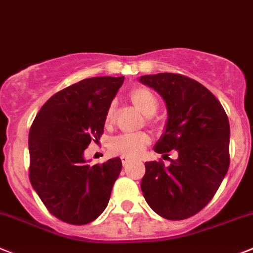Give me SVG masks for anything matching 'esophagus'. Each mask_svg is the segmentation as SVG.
<instances>
[{"mask_svg": "<svg viewBox=\"0 0 253 253\" xmlns=\"http://www.w3.org/2000/svg\"><path fill=\"white\" fill-rule=\"evenodd\" d=\"M121 160H122V164H124V166L128 165V164L131 163V159L127 158V156H121Z\"/></svg>", "mask_w": 253, "mask_h": 253, "instance_id": "esophagus-1", "label": "esophagus"}]
</instances>
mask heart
I'll return each mask as SVG.
<instances>
[{
  "instance_id": "obj_1",
  "label": "heart",
  "mask_w": 253,
  "mask_h": 253,
  "mask_svg": "<svg viewBox=\"0 0 253 253\" xmlns=\"http://www.w3.org/2000/svg\"><path fill=\"white\" fill-rule=\"evenodd\" d=\"M133 106L147 117H151L159 108L156 95L147 88H136L129 94ZM115 118V104H110L107 108L104 122L110 125ZM150 143V136L146 132H133V133H122L111 138L108 147L110 151L116 155H122L127 158H137L143 152L145 147Z\"/></svg>"
}]
</instances>
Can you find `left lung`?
Listing matches in <instances>:
<instances>
[{
  "mask_svg": "<svg viewBox=\"0 0 253 253\" xmlns=\"http://www.w3.org/2000/svg\"><path fill=\"white\" fill-rule=\"evenodd\" d=\"M138 81L163 97L168 110L165 131L154 150H176L177 159L145 164L141 190L152 211L180 220L202 211L214 197L229 166V122L214 95L181 74L159 73Z\"/></svg>",
  "mask_w": 253,
  "mask_h": 253,
  "instance_id": "1",
  "label": "left lung"
}]
</instances>
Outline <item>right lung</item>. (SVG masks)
<instances>
[{"label":"right lung","mask_w":253,"mask_h":253,"mask_svg":"<svg viewBox=\"0 0 253 253\" xmlns=\"http://www.w3.org/2000/svg\"><path fill=\"white\" fill-rule=\"evenodd\" d=\"M124 79H83L47 99L34 120L29 133L30 183L47 211L63 222L87 224L108 204L121 159L90 166L84 150L103 133L107 108Z\"/></svg>","instance_id":"right-lung-1"}]
</instances>
